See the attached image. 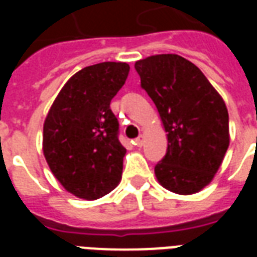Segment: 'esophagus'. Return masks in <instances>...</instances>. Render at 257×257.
<instances>
[{
    "instance_id": "34e87169",
    "label": "esophagus",
    "mask_w": 257,
    "mask_h": 257,
    "mask_svg": "<svg viewBox=\"0 0 257 257\" xmlns=\"http://www.w3.org/2000/svg\"><path fill=\"white\" fill-rule=\"evenodd\" d=\"M143 145H145V136H142V135H140L139 138H136V139H135V146L142 147Z\"/></svg>"
}]
</instances>
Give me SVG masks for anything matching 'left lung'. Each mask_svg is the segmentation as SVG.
I'll return each mask as SVG.
<instances>
[{"label":"left lung","mask_w":257,"mask_h":257,"mask_svg":"<svg viewBox=\"0 0 257 257\" xmlns=\"http://www.w3.org/2000/svg\"><path fill=\"white\" fill-rule=\"evenodd\" d=\"M135 68L168 132L167 154L154 168L158 182L172 193H198L228 149L224 101L202 71L179 55L150 56Z\"/></svg>","instance_id":"1"}]
</instances>
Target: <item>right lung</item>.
Segmentation results:
<instances>
[{
  "mask_svg": "<svg viewBox=\"0 0 257 257\" xmlns=\"http://www.w3.org/2000/svg\"><path fill=\"white\" fill-rule=\"evenodd\" d=\"M129 64L103 62L64 84L44 123L42 149L51 171L75 197L97 199L117 187L125 147L110 103L126 81Z\"/></svg>",
  "mask_w": 257,
  "mask_h": 257,
  "instance_id": "right-lung-1",
  "label": "right lung"
}]
</instances>
